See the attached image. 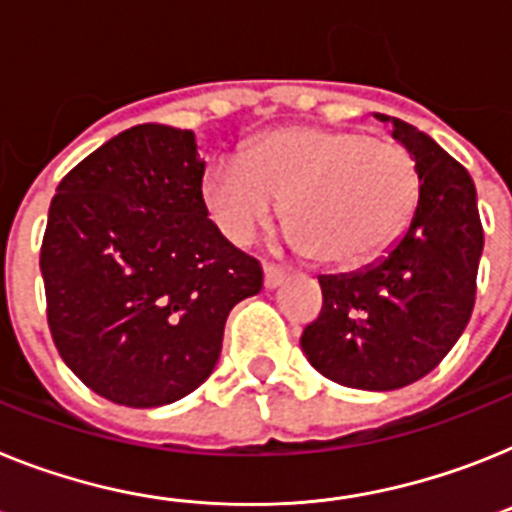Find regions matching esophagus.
I'll return each mask as SVG.
<instances>
[{"label": "esophagus", "instance_id": "1", "mask_svg": "<svg viewBox=\"0 0 512 512\" xmlns=\"http://www.w3.org/2000/svg\"><path fill=\"white\" fill-rule=\"evenodd\" d=\"M285 279H287V269H285V266L264 264V285L269 287V290H274V287L282 285Z\"/></svg>", "mask_w": 512, "mask_h": 512}]
</instances>
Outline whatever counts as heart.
<instances>
[{"label": "heart", "instance_id": "heart-1", "mask_svg": "<svg viewBox=\"0 0 512 512\" xmlns=\"http://www.w3.org/2000/svg\"><path fill=\"white\" fill-rule=\"evenodd\" d=\"M204 204L227 240L251 243L285 199L292 243L318 261L352 264L412 220L419 173L396 142L362 131L287 126L248 144L240 163L204 173Z\"/></svg>", "mask_w": 512, "mask_h": 512}]
</instances>
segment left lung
<instances>
[{"label":"left lung","instance_id":"1","mask_svg":"<svg viewBox=\"0 0 512 512\" xmlns=\"http://www.w3.org/2000/svg\"><path fill=\"white\" fill-rule=\"evenodd\" d=\"M393 124L419 173L412 225L381 261L352 274L318 277L321 316L300 347L329 381L393 391L425 378L464 334L476 298L484 230L469 170L425 131Z\"/></svg>","mask_w":512,"mask_h":512}]
</instances>
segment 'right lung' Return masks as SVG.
Here are the masks:
<instances>
[{
  "mask_svg": "<svg viewBox=\"0 0 512 512\" xmlns=\"http://www.w3.org/2000/svg\"><path fill=\"white\" fill-rule=\"evenodd\" d=\"M194 131L139 124L56 186L41 246L61 360L113 404H173L220 360L230 310L261 264L217 230Z\"/></svg>",
  "mask_w": 512,
  "mask_h": 512,
  "instance_id": "add662e5",
  "label": "right lung"
}]
</instances>
